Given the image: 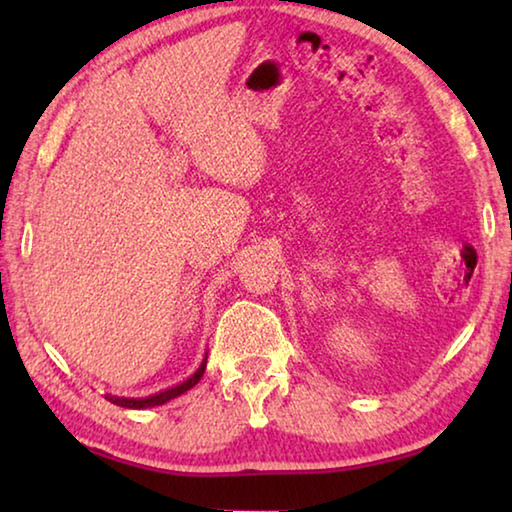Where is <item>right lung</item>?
Wrapping results in <instances>:
<instances>
[{
    "label": "right lung",
    "mask_w": 512,
    "mask_h": 512,
    "mask_svg": "<svg viewBox=\"0 0 512 512\" xmlns=\"http://www.w3.org/2000/svg\"><path fill=\"white\" fill-rule=\"evenodd\" d=\"M205 366H207V354H205V359L201 361V366H198V370L194 372L192 377L185 379L183 384L169 388V391H162V393H155V395H149V397H142V400H137V397H117V395H106V400L112 402V404H117V406H124V409H151V406L167 404L169 400H173V397L183 395V393L189 391V388H194L198 381H201L203 372H205Z\"/></svg>",
    "instance_id": "add662e5"
}]
</instances>
